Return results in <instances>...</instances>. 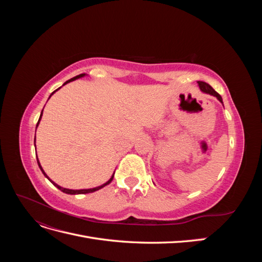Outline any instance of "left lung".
Masks as SVG:
<instances>
[{
  "instance_id": "left-lung-1",
  "label": "left lung",
  "mask_w": 262,
  "mask_h": 262,
  "mask_svg": "<svg viewBox=\"0 0 262 262\" xmlns=\"http://www.w3.org/2000/svg\"><path fill=\"white\" fill-rule=\"evenodd\" d=\"M198 84H199V87H200V90L203 92V93H207V94H210V95H213V96H215L221 102H223V100H222V97H221V95L219 94V93H216L215 91H214L212 87L208 84V83H205V82H201V81H199L198 82Z\"/></svg>"
}]
</instances>
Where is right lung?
I'll return each instance as SVG.
<instances>
[{
	"label": "right lung",
	"mask_w": 262,
	"mask_h": 262,
	"mask_svg": "<svg viewBox=\"0 0 262 262\" xmlns=\"http://www.w3.org/2000/svg\"><path fill=\"white\" fill-rule=\"evenodd\" d=\"M85 75V73H83V74H80V75H77V76H74V77H72V78H71V80H69V81H67L64 84H63V85H66V84H68V83H70V82H72V81H74V80H76V78H80V77H83ZM59 89H61V87H59ZM58 89V90H59ZM58 90H55L51 95H50V97L52 96V95L55 93V92H57ZM49 97V98H50ZM41 116H42V112H41V114H40V117H39V120H38V122H37V126H38V124H39V122H40V119H41ZM35 141H36V137H35ZM36 146V145H35ZM37 163H38V165H39V168H40L41 169V171H42V173H43V175L47 177V178H48L49 179V177L48 176H47L46 175V172L43 171V169H42V167H41V165H40V163H39V161H38V157H37ZM114 175H115V172H114ZM114 175L112 176V178H110L107 182H105V184L104 185H101V186H99V187H96V188H93V189H81V190H73V189H67V188H62V187H60L59 185H57V184H55V182H53L51 179H49L51 182H52V184L55 186V187H57L58 189H60L61 190V191L62 192H64V193H68V194H84V193H91V192H94V191H97V190H99V189H101V188H104L105 186H107V185H109L110 184V182H112L113 181V179H114Z\"/></svg>",
	"instance_id": "obj_1"
}]
</instances>
